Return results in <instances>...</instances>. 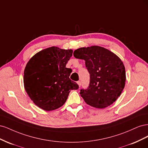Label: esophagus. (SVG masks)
Listing matches in <instances>:
<instances>
[{
    "instance_id": "esophagus-1",
    "label": "esophagus",
    "mask_w": 148,
    "mask_h": 148,
    "mask_svg": "<svg viewBox=\"0 0 148 148\" xmlns=\"http://www.w3.org/2000/svg\"><path fill=\"white\" fill-rule=\"evenodd\" d=\"M77 84H78V85L79 86V87L81 86V82H79V81H78V82H77Z\"/></svg>"
}]
</instances>
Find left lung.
Masks as SVG:
<instances>
[{"instance_id":"obj_1","label":"left lung","mask_w":148,"mask_h":148,"mask_svg":"<svg viewBox=\"0 0 148 148\" xmlns=\"http://www.w3.org/2000/svg\"><path fill=\"white\" fill-rule=\"evenodd\" d=\"M77 59L85 60L90 83L80 95L87 104L104 109L112 104L123 90L126 80L122 60L109 49L98 46L80 47L73 52Z\"/></svg>"}]
</instances>
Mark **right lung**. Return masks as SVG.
<instances>
[{
    "label": "right lung",
    "instance_id": "obj_1",
    "mask_svg": "<svg viewBox=\"0 0 148 148\" xmlns=\"http://www.w3.org/2000/svg\"><path fill=\"white\" fill-rule=\"evenodd\" d=\"M72 53V49L52 46L38 52L28 62L24 70V87L39 108L46 111L59 108L70 91L78 89L69 78L72 70L66 68Z\"/></svg>",
    "mask_w": 148,
    "mask_h": 148
}]
</instances>
